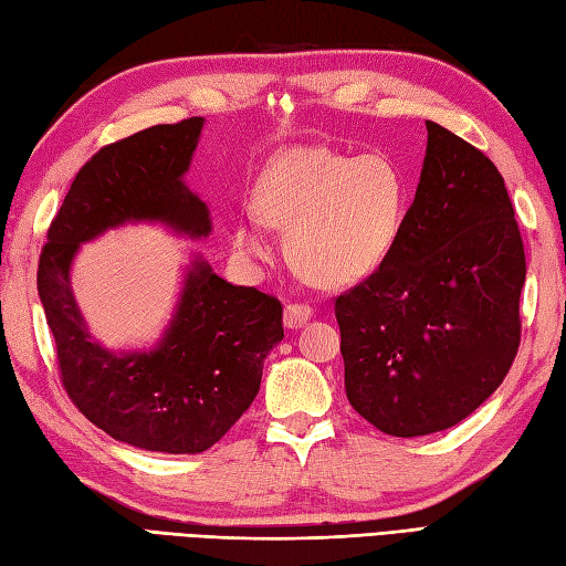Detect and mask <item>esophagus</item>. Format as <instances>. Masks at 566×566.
Wrapping results in <instances>:
<instances>
[{
    "mask_svg": "<svg viewBox=\"0 0 566 566\" xmlns=\"http://www.w3.org/2000/svg\"><path fill=\"white\" fill-rule=\"evenodd\" d=\"M311 316H314V308H311L308 304H286L284 326L286 328H302Z\"/></svg>",
    "mask_w": 566,
    "mask_h": 566,
    "instance_id": "34e87169",
    "label": "esophagus"
}]
</instances>
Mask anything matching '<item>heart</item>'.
I'll list each match as a JSON object with an SVG mask.
<instances>
[{
    "instance_id": "1",
    "label": "heart",
    "mask_w": 566,
    "mask_h": 566,
    "mask_svg": "<svg viewBox=\"0 0 566 566\" xmlns=\"http://www.w3.org/2000/svg\"><path fill=\"white\" fill-rule=\"evenodd\" d=\"M406 179L387 155L350 158L328 148H292L264 167L252 201L258 213L235 226L252 258L270 252V226L290 228L286 250L306 280L340 286L389 258L406 219Z\"/></svg>"
}]
</instances>
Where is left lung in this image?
Here are the masks:
<instances>
[{"instance_id":"1","label":"left lung","mask_w":566,"mask_h":566,"mask_svg":"<svg viewBox=\"0 0 566 566\" xmlns=\"http://www.w3.org/2000/svg\"><path fill=\"white\" fill-rule=\"evenodd\" d=\"M426 128L399 240L367 280L335 296L347 401L396 438L474 413L521 345L525 250L503 177L472 143Z\"/></svg>"}]
</instances>
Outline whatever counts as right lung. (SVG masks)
<instances>
[{
  "mask_svg": "<svg viewBox=\"0 0 566 566\" xmlns=\"http://www.w3.org/2000/svg\"><path fill=\"white\" fill-rule=\"evenodd\" d=\"M201 126V116L150 126L94 153L72 179L39 260V296L72 403L114 440L167 454L209 450L248 411L264 357L284 338L280 298L226 282L197 260L160 345L116 355L87 333L70 264L80 243L126 221L209 235L207 203L182 182Z\"/></svg>",
  "mask_w": 566,
  "mask_h": 566,
  "instance_id": "right-lung-1",
  "label": "right lung"
}]
</instances>
